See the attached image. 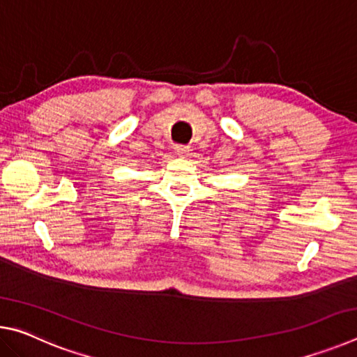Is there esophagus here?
<instances>
[{
	"instance_id": "esophagus-1",
	"label": "esophagus",
	"mask_w": 357,
	"mask_h": 357,
	"mask_svg": "<svg viewBox=\"0 0 357 357\" xmlns=\"http://www.w3.org/2000/svg\"><path fill=\"white\" fill-rule=\"evenodd\" d=\"M174 151H176L178 155H183V157H187L190 155V146H185V144H178L176 148H174Z\"/></svg>"
}]
</instances>
